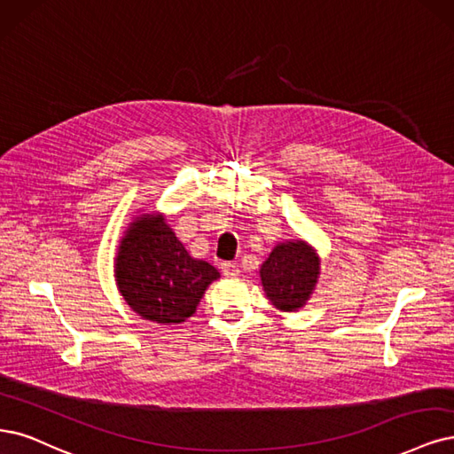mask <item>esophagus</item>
I'll return each instance as SVG.
<instances>
[{
    "label": "esophagus",
    "mask_w": 454,
    "mask_h": 454,
    "mask_svg": "<svg viewBox=\"0 0 454 454\" xmlns=\"http://www.w3.org/2000/svg\"><path fill=\"white\" fill-rule=\"evenodd\" d=\"M221 271H223L224 277H236V275H239V265L231 263V262H223Z\"/></svg>",
    "instance_id": "1"
}]
</instances>
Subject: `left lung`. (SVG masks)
Returning <instances> with one entry per match:
<instances>
[{
  "instance_id": "1",
  "label": "left lung",
  "mask_w": 454,
  "mask_h": 454,
  "mask_svg": "<svg viewBox=\"0 0 454 454\" xmlns=\"http://www.w3.org/2000/svg\"><path fill=\"white\" fill-rule=\"evenodd\" d=\"M320 260L305 241L282 243L273 248L270 258L262 265L263 290L280 310H297L309 299Z\"/></svg>"
}]
</instances>
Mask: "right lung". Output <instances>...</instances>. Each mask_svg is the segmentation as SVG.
Masks as SVG:
<instances>
[{"instance_id":"right-lung-1","label":"right lung","mask_w":454,"mask_h":454,"mask_svg":"<svg viewBox=\"0 0 454 454\" xmlns=\"http://www.w3.org/2000/svg\"><path fill=\"white\" fill-rule=\"evenodd\" d=\"M115 277L134 312L174 325L194 314L218 271L192 258L160 215H147L130 226L121 241Z\"/></svg>"}]
</instances>
